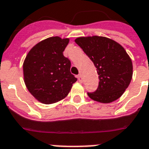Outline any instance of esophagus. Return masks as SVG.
Segmentation results:
<instances>
[{
  "mask_svg": "<svg viewBox=\"0 0 149 149\" xmlns=\"http://www.w3.org/2000/svg\"><path fill=\"white\" fill-rule=\"evenodd\" d=\"M77 78H78V80H79L80 83H82V82H83V77H82L81 74L78 75V76H77Z\"/></svg>",
  "mask_w": 149,
  "mask_h": 149,
  "instance_id": "esophagus-1",
  "label": "esophagus"
}]
</instances>
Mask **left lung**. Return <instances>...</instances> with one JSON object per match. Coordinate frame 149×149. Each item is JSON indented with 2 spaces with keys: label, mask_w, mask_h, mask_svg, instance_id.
Instances as JSON below:
<instances>
[{
  "label": "left lung",
  "mask_w": 149,
  "mask_h": 149,
  "mask_svg": "<svg viewBox=\"0 0 149 149\" xmlns=\"http://www.w3.org/2000/svg\"><path fill=\"white\" fill-rule=\"evenodd\" d=\"M75 42L93 63L99 75V86L87 93L93 100L108 104L121 97L128 87L133 74L132 59L123 46L103 36L79 37Z\"/></svg>",
  "instance_id": "1"
}]
</instances>
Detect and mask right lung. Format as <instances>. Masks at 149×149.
Here are the masks:
<instances>
[{
  "label": "right lung",
  "mask_w": 149,
  "mask_h": 149,
  "mask_svg": "<svg viewBox=\"0 0 149 149\" xmlns=\"http://www.w3.org/2000/svg\"><path fill=\"white\" fill-rule=\"evenodd\" d=\"M69 42V38L50 37L37 43L25 57L24 84L31 95L42 104L64 99L77 80L70 72V59L63 56Z\"/></svg>",
  "instance_id": "obj_1"
}]
</instances>
